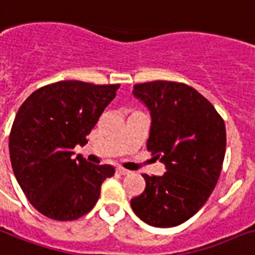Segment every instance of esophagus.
I'll return each instance as SVG.
<instances>
[{
	"label": "esophagus",
	"instance_id": "1",
	"mask_svg": "<svg viewBox=\"0 0 255 255\" xmlns=\"http://www.w3.org/2000/svg\"><path fill=\"white\" fill-rule=\"evenodd\" d=\"M117 171H118V173H120V174H122V175L129 174V173H130L129 170H126V169H124V167H121V166L117 167Z\"/></svg>",
	"mask_w": 255,
	"mask_h": 255
}]
</instances>
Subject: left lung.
<instances>
[{
    "label": "left lung",
    "mask_w": 255,
    "mask_h": 255,
    "mask_svg": "<svg viewBox=\"0 0 255 255\" xmlns=\"http://www.w3.org/2000/svg\"><path fill=\"white\" fill-rule=\"evenodd\" d=\"M133 94L150 110L147 150L166 171L142 174L145 190L130 205L151 226H178L202 208L218 182L226 150L225 122L202 94L182 82L137 84Z\"/></svg>",
    "instance_id": "1"
}]
</instances>
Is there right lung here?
Segmentation results:
<instances>
[{"label": "right lung", "mask_w": 255, "mask_h": 255, "mask_svg": "<svg viewBox=\"0 0 255 255\" xmlns=\"http://www.w3.org/2000/svg\"><path fill=\"white\" fill-rule=\"evenodd\" d=\"M120 85L60 81L37 89L15 116L10 135L11 167L29 202L56 221L88 214L101 185L114 174L110 165H92L74 154L116 97Z\"/></svg>", "instance_id": "1"}]
</instances>
